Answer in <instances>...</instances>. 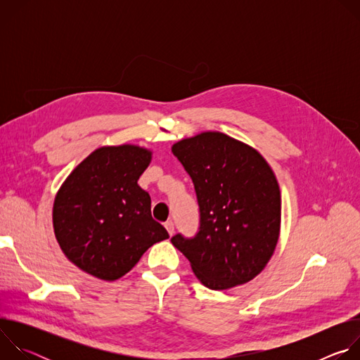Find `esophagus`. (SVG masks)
Wrapping results in <instances>:
<instances>
[{
    "label": "esophagus",
    "mask_w": 360,
    "mask_h": 360,
    "mask_svg": "<svg viewBox=\"0 0 360 360\" xmlns=\"http://www.w3.org/2000/svg\"><path fill=\"white\" fill-rule=\"evenodd\" d=\"M164 225H165V228H167L168 233H169V235H172V233H174V222H172V221H167Z\"/></svg>",
    "instance_id": "obj_1"
}]
</instances>
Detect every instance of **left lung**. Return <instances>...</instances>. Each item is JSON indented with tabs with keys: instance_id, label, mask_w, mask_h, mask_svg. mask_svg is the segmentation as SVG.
<instances>
[{
	"instance_id": "left-lung-1",
	"label": "left lung",
	"mask_w": 360,
	"mask_h": 360,
	"mask_svg": "<svg viewBox=\"0 0 360 360\" xmlns=\"http://www.w3.org/2000/svg\"><path fill=\"white\" fill-rule=\"evenodd\" d=\"M172 153L192 178L199 205L198 233H178L172 245L212 290L252 281L272 258L281 232L272 168L255 148L217 131L178 141Z\"/></svg>"
}]
</instances>
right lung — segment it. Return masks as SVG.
<instances>
[{
    "label": "right lung",
    "instance_id": "add662e5",
    "mask_svg": "<svg viewBox=\"0 0 360 360\" xmlns=\"http://www.w3.org/2000/svg\"><path fill=\"white\" fill-rule=\"evenodd\" d=\"M152 150L124 143L101 146L68 175L53 208L54 233L67 258L102 281L128 274L153 243L168 239L138 185Z\"/></svg>",
    "mask_w": 360,
    "mask_h": 360
}]
</instances>
